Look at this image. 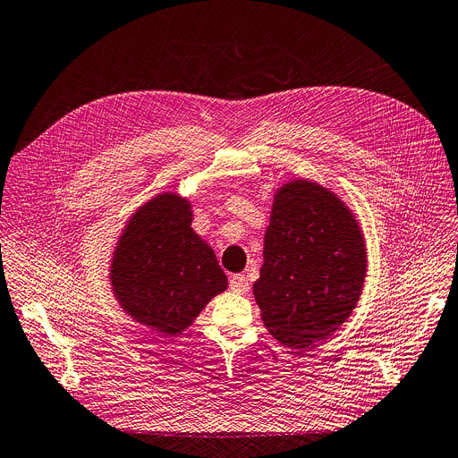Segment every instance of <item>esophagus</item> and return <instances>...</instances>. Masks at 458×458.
<instances>
[{
  "label": "esophagus",
  "mask_w": 458,
  "mask_h": 458,
  "mask_svg": "<svg viewBox=\"0 0 458 458\" xmlns=\"http://www.w3.org/2000/svg\"><path fill=\"white\" fill-rule=\"evenodd\" d=\"M229 285L234 293H239V295H244V293H248V289H250V284H248L244 274H233L229 280Z\"/></svg>",
  "instance_id": "esophagus-1"
}]
</instances>
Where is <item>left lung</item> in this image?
<instances>
[{
  "mask_svg": "<svg viewBox=\"0 0 458 458\" xmlns=\"http://www.w3.org/2000/svg\"><path fill=\"white\" fill-rule=\"evenodd\" d=\"M367 244L353 210L308 178L276 190L253 297L287 347L328 338L352 316L367 278Z\"/></svg>",
  "mask_w": 458,
  "mask_h": 458,
  "instance_id": "1",
  "label": "left lung"
}]
</instances>
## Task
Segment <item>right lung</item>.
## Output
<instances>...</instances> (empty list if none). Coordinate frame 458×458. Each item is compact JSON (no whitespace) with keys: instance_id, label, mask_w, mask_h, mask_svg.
Instances as JSON below:
<instances>
[{"instance_id":"right-lung-1","label":"right lung","mask_w":458,"mask_h":458,"mask_svg":"<svg viewBox=\"0 0 458 458\" xmlns=\"http://www.w3.org/2000/svg\"><path fill=\"white\" fill-rule=\"evenodd\" d=\"M191 203L163 191L127 219L111 259V285L123 312L163 336L184 333L227 289L216 253L191 227Z\"/></svg>"}]
</instances>
